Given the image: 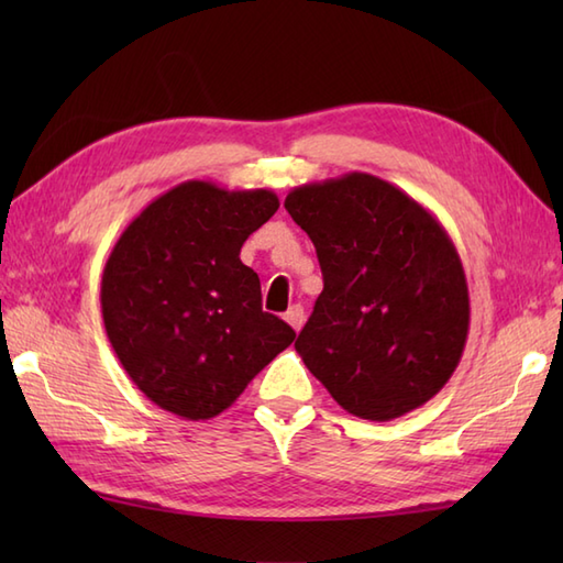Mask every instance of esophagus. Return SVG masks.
Masks as SVG:
<instances>
[{
    "mask_svg": "<svg viewBox=\"0 0 563 563\" xmlns=\"http://www.w3.org/2000/svg\"><path fill=\"white\" fill-rule=\"evenodd\" d=\"M285 321H288V324L295 331H300L305 327V307L302 305H292L288 312H285Z\"/></svg>",
    "mask_w": 563,
    "mask_h": 563,
    "instance_id": "obj_1",
    "label": "esophagus"
}]
</instances>
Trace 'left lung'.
Wrapping results in <instances>:
<instances>
[{"instance_id":"left-lung-1","label":"left lung","mask_w":563,"mask_h":563,"mask_svg":"<svg viewBox=\"0 0 563 563\" xmlns=\"http://www.w3.org/2000/svg\"><path fill=\"white\" fill-rule=\"evenodd\" d=\"M324 290L295 351L345 411L391 421L448 385L470 333V290L445 227L363 172L292 188Z\"/></svg>"}]
</instances>
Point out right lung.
<instances>
[{"label": "right lung", "instance_id": "right-lung-1", "mask_svg": "<svg viewBox=\"0 0 563 563\" xmlns=\"http://www.w3.org/2000/svg\"><path fill=\"white\" fill-rule=\"evenodd\" d=\"M280 208L268 188L184 181L130 222L106 261L101 314L128 377L159 409L208 421L295 331L263 312L242 244Z\"/></svg>", "mask_w": 563, "mask_h": 563}]
</instances>
